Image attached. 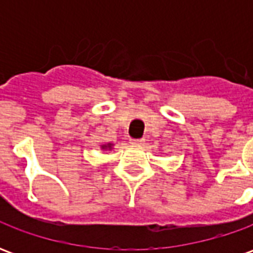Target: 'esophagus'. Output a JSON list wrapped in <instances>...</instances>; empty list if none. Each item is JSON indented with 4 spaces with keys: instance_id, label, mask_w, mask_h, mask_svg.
<instances>
[{
    "instance_id": "esophagus-1",
    "label": "esophagus",
    "mask_w": 253,
    "mask_h": 253,
    "mask_svg": "<svg viewBox=\"0 0 253 253\" xmlns=\"http://www.w3.org/2000/svg\"><path fill=\"white\" fill-rule=\"evenodd\" d=\"M131 145L134 146H142L143 143H145V139H131Z\"/></svg>"
}]
</instances>
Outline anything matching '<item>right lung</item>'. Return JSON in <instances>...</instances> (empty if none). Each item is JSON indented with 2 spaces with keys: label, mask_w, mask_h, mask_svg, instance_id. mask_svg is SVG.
I'll return each instance as SVG.
<instances>
[{
  "label": "right lung",
  "mask_w": 253,
  "mask_h": 253,
  "mask_svg": "<svg viewBox=\"0 0 253 253\" xmlns=\"http://www.w3.org/2000/svg\"><path fill=\"white\" fill-rule=\"evenodd\" d=\"M100 149L101 150H112L114 149V143H101Z\"/></svg>",
  "instance_id": "add662e5"
}]
</instances>
